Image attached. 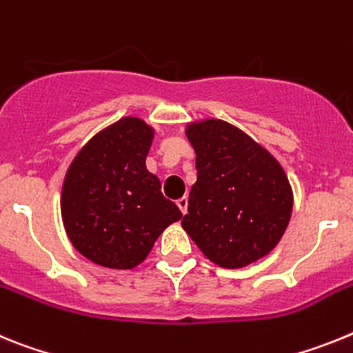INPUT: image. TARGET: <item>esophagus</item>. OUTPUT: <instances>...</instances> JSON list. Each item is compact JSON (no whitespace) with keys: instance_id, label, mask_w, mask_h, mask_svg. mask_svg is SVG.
<instances>
[{"instance_id":"esophagus-1","label":"esophagus","mask_w":353,"mask_h":353,"mask_svg":"<svg viewBox=\"0 0 353 353\" xmlns=\"http://www.w3.org/2000/svg\"><path fill=\"white\" fill-rule=\"evenodd\" d=\"M176 204H177V208H179L181 210V213L185 214L186 211H188V199L186 197H181V199H177L176 201Z\"/></svg>"}]
</instances>
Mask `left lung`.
Wrapping results in <instances>:
<instances>
[{"label":"left lung","instance_id":"left-lung-1","mask_svg":"<svg viewBox=\"0 0 353 353\" xmlns=\"http://www.w3.org/2000/svg\"><path fill=\"white\" fill-rule=\"evenodd\" d=\"M197 181L181 225L222 268H243L268 256L293 211V190L268 149L220 119L186 125Z\"/></svg>","mask_w":353,"mask_h":353}]
</instances>
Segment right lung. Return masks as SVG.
Instances as JSON below:
<instances>
[{
	"instance_id": "1",
	"label": "right lung",
	"mask_w": 353,
	"mask_h": 353,
	"mask_svg": "<svg viewBox=\"0 0 353 353\" xmlns=\"http://www.w3.org/2000/svg\"><path fill=\"white\" fill-rule=\"evenodd\" d=\"M152 139L154 130L142 119H119L79 149L63 177L67 236L81 256L104 268L139 266L158 236L183 219L145 167Z\"/></svg>"
}]
</instances>
